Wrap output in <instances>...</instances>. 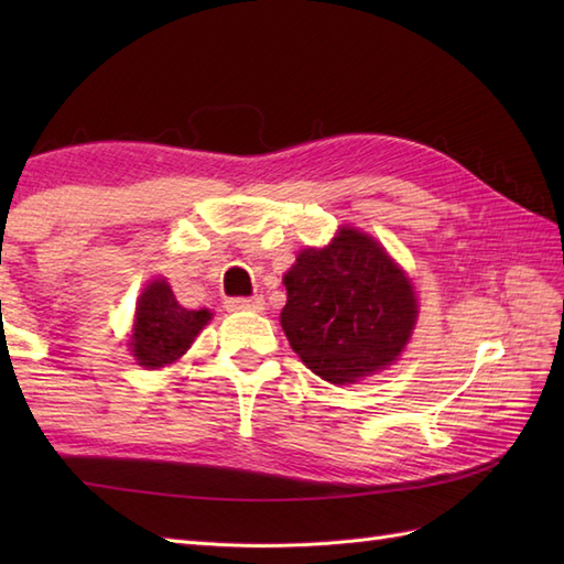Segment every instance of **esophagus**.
<instances>
[{"instance_id":"34e87169","label":"esophagus","mask_w":564,"mask_h":564,"mask_svg":"<svg viewBox=\"0 0 564 564\" xmlns=\"http://www.w3.org/2000/svg\"><path fill=\"white\" fill-rule=\"evenodd\" d=\"M227 310H230V313H261L263 297H230V301H227Z\"/></svg>"}]
</instances>
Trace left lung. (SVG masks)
Here are the masks:
<instances>
[{
    "instance_id": "left-lung-1",
    "label": "left lung",
    "mask_w": 564,
    "mask_h": 564,
    "mask_svg": "<svg viewBox=\"0 0 564 564\" xmlns=\"http://www.w3.org/2000/svg\"><path fill=\"white\" fill-rule=\"evenodd\" d=\"M281 327L322 380L358 382L392 366L416 325L414 285L378 239L339 227L327 247H307L283 275Z\"/></svg>"
}]
</instances>
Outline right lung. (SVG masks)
I'll return each mask as SVG.
<instances>
[{
	"label": "right lung",
	"mask_w": 564,
	"mask_h": 564,
	"mask_svg": "<svg viewBox=\"0 0 564 564\" xmlns=\"http://www.w3.org/2000/svg\"><path fill=\"white\" fill-rule=\"evenodd\" d=\"M210 310H186L176 303L172 285L164 279L150 281L138 297L130 351L145 368H164L176 364L188 346L208 325Z\"/></svg>",
	"instance_id": "obj_1"
}]
</instances>
